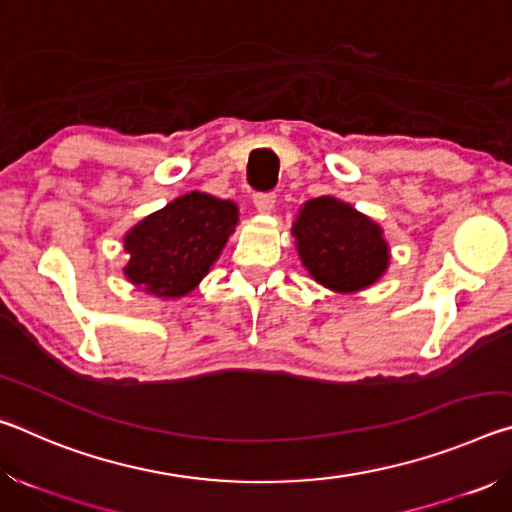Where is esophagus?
Listing matches in <instances>:
<instances>
[{
  "instance_id": "obj_1",
  "label": "esophagus",
  "mask_w": 512,
  "mask_h": 512,
  "mask_svg": "<svg viewBox=\"0 0 512 512\" xmlns=\"http://www.w3.org/2000/svg\"><path fill=\"white\" fill-rule=\"evenodd\" d=\"M253 203H255V210H257V212H262V214L273 212V207H275V194H255Z\"/></svg>"
}]
</instances>
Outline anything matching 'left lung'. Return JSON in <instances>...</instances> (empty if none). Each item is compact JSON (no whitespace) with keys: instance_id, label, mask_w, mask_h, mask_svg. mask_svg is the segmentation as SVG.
Instances as JSON below:
<instances>
[{"instance_id":"1","label":"left lung","mask_w":512,"mask_h":512,"mask_svg":"<svg viewBox=\"0 0 512 512\" xmlns=\"http://www.w3.org/2000/svg\"><path fill=\"white\" fill-rule=\"evenodd\" d=\"M291 235L302 266L318 284L336 293L375 284L391 259L384 230L334 196L311 198L302 205Z\"/></svg>"}]
</instances>
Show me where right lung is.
Wrapping results in <instances>:
<instances>
[{
  "mask_svg": "<svg viewBox=\"0 0 512 512\" xmlns=\"http://www.w3.org/2000/svg\"><path fill=\"white\" fill-rule=\"evenodd\" d=\"M232 201L192 192L142 219L124 237V275L158 298H183L198 287L235 232Z\"/></svg>",
  "mask_w": 512,
  "mask_h": 512,
  "instance_id": "right-lung-1",
  "label": "right lung"
}]
</instances>
